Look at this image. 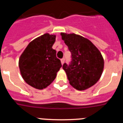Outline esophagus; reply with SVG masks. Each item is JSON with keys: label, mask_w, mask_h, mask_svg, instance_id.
I'll return each instance as SVG.
<instances>
[{"label": "esophagus", "mask_w": 123, "mask_h": 123, "mask_svg": "<svg viewBox=\"0 0 123 123\" xmlns=\"http://www.w3.org/2000/svg\"><path fill=\"white\" fill-rule=\"evenodd\" d=\"M61 63H62V65H63L64 63H65V58L61 59Z\"/></svg>", "instance_id": "esophagus-1"}]
</instances>
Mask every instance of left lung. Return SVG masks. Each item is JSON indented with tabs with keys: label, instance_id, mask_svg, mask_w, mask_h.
<instances>
[{
	"label": "left lung",
	"instance_id": "1",
	"mask_svg": "<svg viewBox=\"0 0 123 123\" xmlns=\"http://www.w3.org/2000/svg\"><path fill=\"white\" fill-rule=\"evenodd\" d=\"M61 36L71 53L70 64L63 65L70 85L78 91L94 86L100 78L104 68L100 52L91 41L81 36L65 32Z\"/></svg>",
	"mask_w": 123,
	"mask_h": 123
}]
</instances>
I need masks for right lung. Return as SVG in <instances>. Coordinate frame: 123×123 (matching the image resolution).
I'll return each instance as SVG.
<instances>
[{
    "mask_svg": "<svg viewBox=\"0 0 123 123\" xmlns=\"http://www.w3.org/2000/svg\"><path fill=\"white\" fill-rule=\"evenodd\" d=\"M56 36L44 34L31 41L19 59L22 78L29 86L43 89L49 86L56 76L62 63L52 49Z\"/></svg>",
    "mask_w": 123,
    "mask_h": 123,
    "instance_id": "1",
    "label": "right lung"
}]
</instances>
